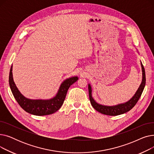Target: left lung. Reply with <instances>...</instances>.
<instances>
[{"mask_svg": "<svg viewBox=\"0 0 154 154\" xmlns=\"http://www.w3.org/2000/svg\"><path fill=\"white\" fill-rule=\"evenodd\" d=\"M140 65L142 67V79L141 84L138 88V89L136 91L135 94L132 97L128 100L126 102L119 103L116 106H105V105L100 104L97 102L92 97V87L90 84H88V94H89V99L91 103L92 107L95 109L97 111L101 113L102 114L111 116H119L120 114H123L124 113H126L131 110L138 102L139 99H140V96L142 94V92L144 89V87L145 85V82H146V79H145V69L142 65V62L140 61Z\"/></svg>", "mask_w": 154, "mask_h": 154, "instance_id": "8db88e82", "label": "left lung"}]
</instances>
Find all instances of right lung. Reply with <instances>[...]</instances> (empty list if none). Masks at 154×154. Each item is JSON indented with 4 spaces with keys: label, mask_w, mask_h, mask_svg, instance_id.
I'll list each match as a JSON object with an SVG mask.
<instances>
[{
    "label": "right lung",
    "mask_w": 154,
    "mask_h": 154,
    "mask_svg": "<svg viewBox=\"0 0 154 154\" xmlns=\"http://www.w3.org/2000/svg\"><path fill=\"white\" fill-rule=\"evenodd\" d=\"M79 79L77 76L69 77L61 83L57 92L50 99H30L23 96L16 86L12 75V66L9 73V85L12 94L19 106L26 112L35 116L52 114L62 106L69 88Z\"/></svg>",
    "instance_id": "right-lung-1"
}]
</instances>
